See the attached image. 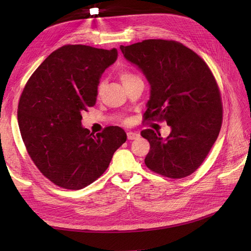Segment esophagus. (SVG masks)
<instances>
[{"instance_id": "esophagus-1", "label": "esophagus", "mask_w": 251, "mask_h": 251, "mask_svg": "<svg viewBox=\"0 0 251 251\" xmlns=\"http://www.w3.org/2000/svg\"><path fill=\"white\" fill-rule=\"evenodd\" d=\"M126 136H127L128 140H134V139H137L140 136V134L138 132H131L130 131V132L126 133Z\"/></svg>"}]
</instances>
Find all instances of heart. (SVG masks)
I'll return each instance as SVG.
<instances>
[{
  "mask_svg": "<svg viewBox=\"0 0 251 251\" xmlns=\"http://www.w3.org/2000/svg\"><path fill=\"white\" fill-rule=\"evenodd\" d=\"M119 76H120L121 81H123V83H124V86H126L127 83H130V82H132V81H134L136 79H139L137 76H136V75H134L133 73L128 72V71L120 72ZM101 88H102V83H100V87H98V89L100 90Z\"/></svg>",
  "mask_w": 251,
  "mask_h": 251,
  "instance_id": "heart-1",
  "label": "heart"
}]
</instances>
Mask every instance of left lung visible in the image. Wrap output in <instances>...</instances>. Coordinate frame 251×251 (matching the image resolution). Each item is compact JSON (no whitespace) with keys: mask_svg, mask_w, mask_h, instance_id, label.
<instances>
[{"mask_svg":"<svg viewBox=\"0 0 251 251\" xmlns=\"http://www.w3.org/2000/svg\"><path fill=\"white\" fill-rule=\"evenodd\" d=\"M120 50L150 83L144 119L164 120L171 127L166 138L150 128L141 132L151 146L146 165L174 179L193 174L208 155L222 125L221 96L208 66L174 41L146 40Z\"/></svg>","mask_w":251,"mask_h":251,"instance_id":"1","label":"left lung"}]
</instances>
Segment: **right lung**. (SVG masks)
Here are the masks:
<instances>
[{"mask_svg":"<svg viewBox=\"0 0 251 251\" xmlns=\"http://www.w3.org/2000/svg\"><path fill=\"white\" fill-rule=\"evenodd\" d=\"M117 49L67 45L52 52L21 95L18 121L29 156L45 177L67 189L100 178L126 140L119 126L94 135L81 114L96 103L100 79L116 62Z\"/></svg>","mask_w":251,"mask_h":251,"instance_id":"obj_1","label":"right lung"}]
</instances>
